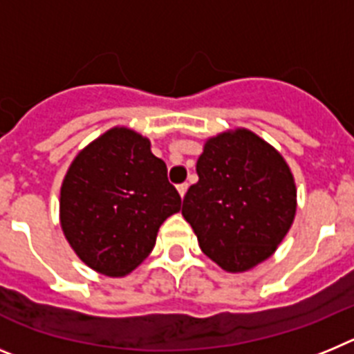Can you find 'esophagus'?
<instances>
[{
    "mask_svg": "<svg viewBox=\"0 0 354 354\" xmlns=\"http://www.w3.org/2000/svg\"><path fill=\"white\" fill-rule=\"evenodd\" d=\"M177 192H179V195L184 198V195H186V192H187V183L179 184V186H177Z\"/></svg>",
    "mask_w": 354,
    "mask_h": 354,
    "instance_id": "1",
    "label": "esophagus"
}]
</instances>
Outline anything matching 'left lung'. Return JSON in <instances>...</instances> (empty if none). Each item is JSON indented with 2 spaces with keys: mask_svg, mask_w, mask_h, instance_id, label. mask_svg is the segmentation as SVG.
Returning <instances> with one entry per match:
<instances>
[{
  "mask_svg": "<svg viewBox=\"0 0 354 354\" xmlns=\"http://www.w3.org/2000/svg\"><path fill=\"white\" fill-rule=\"evenodd\" d=\"M196 174L183 216L202 252L232 273L270 257L296 212V186L282 156L257 134L237 129L205 143Z\"/></svg>",
  "mask_w": 354,
  "mask_h": 354,
  "instance_id": "obj_1",
  "label": "left lung"
}]
</instances>
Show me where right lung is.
<instances>
[{
  "label": "right lung",
  "mask_w": 354,
  "mask_h": 354,
  "mask_svg": "<svg viewBox=\"0 0 354 354\" xmlns=\"http://www.w3.org/2000/svg\"><path fill=\"white\" fill-rule=\"evenodd\" d=\"M180 211V195L150 142L115 127L81 150L60 193L64 234L84 264L122 277L149 257L168 216Z\"/></svg>",
  "instance_id": "right-lung-1"
}]
</instances>
